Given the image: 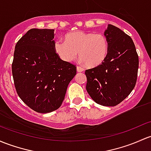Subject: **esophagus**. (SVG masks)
Listing matches in <instances>:
<instances>
[{"label":"esophagus","instance_id":"obj_1","mask_svg":"<svg viewBox=\"0 0 151 151\" xmlns=\"http://www.w3.org/2000/svg\"><path fill=\"white\" fill-rule=\"evenodd\" d=\"M77 71H78V72H82V71H84V69H83V68L80 67V66H77Z\"/></svg>","mask_w":151,"mask_h":151}]
</instances>
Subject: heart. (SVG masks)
I'll return each mask as SVG.
<instances>
[{
	"instance_id": "obj_1",
	"label": "heart",
	"mask_w": 151,
	"mask_h": 151,
	"mask_svg": "<svg viewBox=\"0 0 151 151\" xmlns=\"http://www.w3.org/2000/svg\"><path fill=\"white\" fill-rule=\"evenodd\" d=\"M53 48L57 55L64 62H72L78 52L82 63L89 67H96L106 59L109 42L106 36L101 33L74 31L65 35V42L55 41Z\"/></svg>"
}]
</instances>
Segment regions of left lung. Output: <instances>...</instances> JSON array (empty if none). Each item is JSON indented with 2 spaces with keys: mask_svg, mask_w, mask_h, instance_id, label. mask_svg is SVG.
<instances>
[{
  "mask_svg": "<svg viewBox=\"0 0 151 151\" xmlns=\"http://www.w3.org/2000/svg\"><path fill=\"white\" fill-rule=\"evenodd\" d=\"M109 51L99 66L87 69L86 90L92 99L104 106H115L130 94L137 82L139 58L132 38L109 24L105 31Z\"/></svg>",
  "mask_w": 151,
  "mask_h": 151,
  "instance_id": "obj_1",
  "label": "left lung"
}]
</instances>
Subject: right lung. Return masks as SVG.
I'll return each mask as SVG.
<instances>
[{
    "label": "right lung",
    "mask_w": 151,
    "mask_h": 151,
    "mask_svg": "<svg viewBox=\"0 0 151 151\" xmlns=\"http://www.w3.org/2000/svg\"><path fill=\"white\" fill-rule=\"evenodd\" d=\"M54 29H31L15 46L12 74L16 90L38 113H50L62 104L77 67L55 53Z\"/></svg>",
    "instance_id": "add662e5"
}]
</instances>
